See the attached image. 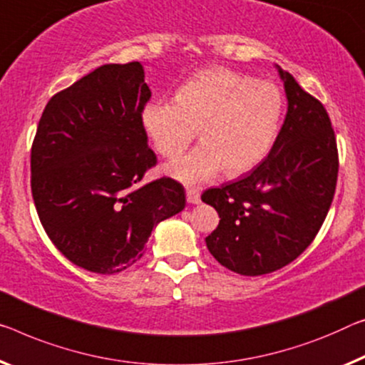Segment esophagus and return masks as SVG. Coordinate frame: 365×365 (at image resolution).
Returning a JSON list of instances; mask_svg holds the SVG:
<instances>
[{"instance_id": "esophagus-1", "label": "esophagus", "mask_w": 365, "mask_h": 365, "mask_svg": "<svg viewBox=\"0 0 365 365\" xmlns=\"http://www.w3.org/2000/svg\"><path fill=\"white\" fill-rule=\"evenodd\" d=\"M186 199H187L189 204H199V202H200V189L194 187V186H189L186 189Z\"/></svg>"}]
</instances>
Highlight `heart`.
<instances>
[{"instance_id":"obj_1","label":"heart","mask_w":365,"mask_h":365,"mask_svg":"<svg viewBox=\"0 0 365 365\" xmlns=\"http://www.w3.org/2000/svg\"><path fill=\"white\" fill-rule=\"evenodd\" d=\"M282 106L272 83L215 66L190 76L175 103L147 104L142 122L155 150L168 160L178 158L199 130L202 147L168 168L181 181L195 182L220 170L233 178L259 165L277 135Z\"/></svg>"}]
</instances>
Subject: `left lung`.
Segmentation results:
<instances>
[{
	"label": "left lung",
	"instance_id": "1",
	"mask_svg": "<svg viewBox=\"0 0 365 365\" xmlns=\"http://www.w3.org/2000/svg\"><path fill=\"white\" fill-rule=\"evenodd\" d=\"M279 73L289 109L267 158L240 181L202 194L220 217L207 248L241 276L274 272L304 253L328 215L338 181V145L327 109L289 71Z\"/></svg>",
	"mask_w": 365,
	"mask_h": 365
}]
</instances>
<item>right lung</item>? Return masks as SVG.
I'll return each instance as SVG.
<instances>
[{
	"label": "right lung",
	"mask_w": 365,
	"mask_h": 365,
	"mask_svg": "<svg viewBox=\"0 0 365 365\" xmlns=\"http://www.w3.org/2000/svg\"><path fill=\"white\" fill-rule=\"evenodd\" d=\"M138 61L103 65L53 94L31 148V189L50 241L73 264L115 274L143 256L151 230L186 205L181 182L155 179Z\"/></svg>",
	"instance_id": "add662e5"
}]
</instances>
